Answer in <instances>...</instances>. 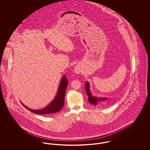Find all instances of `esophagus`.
Returning <instances> with one entry per match:
<instances>
[{"label": "esophagus", "mask_w": 150, "mask_h": 150, "mask_svg": "<svg viewBox=\"0 0 150 150\" xmlns=\"http://www.w3.org/2000/svg\"><path fill=\"white\" fill-rule=\"evenodd\" d=\"M75 72L76 73H77V74H78V73L80 72V71H79V69L78 68H75Z\"/></svg>", "instance_id": "34e87169"}]
</instances>
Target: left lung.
<instances>
[{
  "label": "left lung",
  "mask_w": 150,
  "mask_h": 150,
  "mask_svg": "<svg viewBox=\"0 0 150 150\" xmlns=\"http://www.w3.org/2000/svg\"><path fill=\"white\" fill-rule=\"evenodd\" d=\"M86 92L88 97V100L90 103L93 105H97L100 103L106 101L108 98V97H96L93 96L92 93L90 91V84L89 81H86Z\"/></svg>",
  "instance_id": "1"
}]
</instances>
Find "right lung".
<instances>
[{
	"mask_svg": "<svg viewBox=\"0 0 150 150\" xmlns=\"http://www.w3.org/2000/svg\"><path fill=\"white\" fill-rule=\"evenodd\" d=\"M67 84L68 81L64 75L61 79L57 94L54 99L50 102V104H48L46 107L43 108L39 110H33L26 107L23 103L22 104L24 107H26V109L37 114H51L57 112L62 109L64 105V95L66 91Z\"/></svg>",
	"mask_w": 150,
	"mask_h": 150,
	"instance_id": "1",
	"label": "right lung"
}]
</instances>
